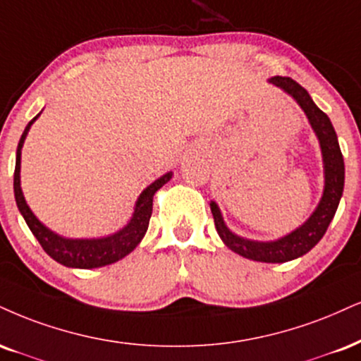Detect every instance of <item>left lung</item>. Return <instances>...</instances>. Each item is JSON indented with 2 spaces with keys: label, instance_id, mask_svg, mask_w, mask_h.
I'll list each match as a JSON object with an SVG mask.
<instances>
[{
  "label": "left lung",
  "instance_id": "1",
  "mask_svg": "<svg viewBox=\"0 0 361 361\" xmlns=\"http://www.w3.org/2000/svg\"><path fill=\"white\" fill-rule=\"evenodd\" d=\"M269 84H272L282 92L296 101L307 117L311 129L314 131L319 141L321 156H323V171H324V186L318 205L310 219L305 224L299 225L288 235L276 238V240H252V238L240 237L233 233L225 224L222 212L216 203L212 200L210 210L214 214L215 228L219 232L224 244L242 257L257 260V262L267 264H282L288 260L298 259L305 255L323 238L329 224H331L334 214H336L340 200L343 197V186H345V161L338 145V136L329 121V117L312 102L311 95L306 89H302L298 82L290 77H271Z\"/></svg>",
  "mask_w": 361,
  "mask_h": 361
}]
</instances>
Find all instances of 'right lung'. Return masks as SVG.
I'll return each mask as SVG.
<instances>
[{
    "label": "right lung",
    "instance_id": "obj_1",
    "mask_svg": "<svg viewBox=\"0 0 361 361\" xmlns=\"http://www.w3.org/2000/svg\"><path fill=\"white\" fill-rule=\"evenodd\" d=\"M42 114V112H40ZM37 114L32 121L27 124L23 134H21L18 147H16V166H15V176H13V190H15V200L18 205L20 214L23 215L25 222H27L28 228L40 242L43 250L50 255L51 259L62 264L65 267L72 269H95L104 267L114 264L117 260L126 257L128 254L136 249L139 242L145 237L147 225H149L151 214H153V197L154 193L166 185L171 180L173 171L164 173L158 180H154L149 186H146L139 195L136 203H134L133 216L129 222L119 228L114 233L104 237H94V238H68L50 230L47 225H43L37 215L33 214L32 208L28 207L27 200H25L23 190H21V147L25 145V139L28 136L30 128H32L35 121L40 117Z\"/></svg>",
    "mask_w": 361,
    "mask_h": 361
}]
</instances>
